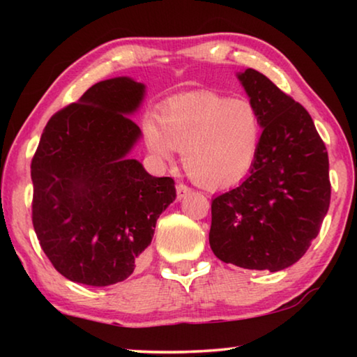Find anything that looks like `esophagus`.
Masks as SVG:
<instances>
[{
	"mask_svg": "<svg viewBox=\"0 0 357 357\" xmlns=\"http://www.w3.org/2000/svg\"><path fill=\"white\" fill-rule=\"evenodd\" d=\"M192 192L190 187H187L185 184H178L176 185V193H178V200H183L184 197L189 195V193Z\"/></svg>",
	"mask_w": 357,
	"mask_h": 357,
	"instance_id": "34e87169",
	"label": "esophagus"
}]
</instances>
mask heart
<instances>
[{
  "mask_svg": "<svg viewBox=\"0 0 357 357\" xmlns=\"http://www.w3.org/2000/svg\"><path fill=\"white\" fill-rule=\"evenodd\" d=\"M263 124L252 102L213 91L179 96L160 108L157 123H143L149 153L164 164L183 153L189 176L206 189L239 183L250 172L261 143Z\"/></svg>",
  "mask_w": 357,
  "mask_h": 357,
  "instance_id": "b5f03b06",
  "label": "heart"
}]
</instances>
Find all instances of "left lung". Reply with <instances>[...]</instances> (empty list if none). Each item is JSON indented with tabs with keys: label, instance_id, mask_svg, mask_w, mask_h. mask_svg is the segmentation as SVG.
I'll use <instances>...</instances> for the list:
<instances>
[{
	"label": "left lung",
	"instance_id": "obj_1",
	"mask_svg": "<svg viewBox=\"0 0 357 357\" xmlns=\"http://www.w3.org/2000/svg\"><path fill=\"white\" fill-rule=\"evenodd\" d=\"M238 80L259 113L250 174L211 204L209 245L223 263L287 269L318 236L331 202L328 151L304 107L255 69Z\"/></svg>",
	"mask_w": 357,
	"mask_h": 357
}]
</instances>
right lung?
I'll use <instances>...</instances> for the list:
<instances>
[{
	"label": "right lung",
	"instance_id": "1",
	"mask_svg": "<svg viewBox=\"0 0 357 357\" xmlns=\"http://www.w3.org/2000/svg\"><path fill=\"white\" fill-rule=\"evenodd\" d=\"M144 94L129 77L99 82L42 132L31 162L33 225L55 269L75 283L128 279L176 198L172 178L151 176L129 157L142 138L129 116Z\"/></svg>",
	"mask_w": 357,
	"mask_h": 357
}]
</instances>
